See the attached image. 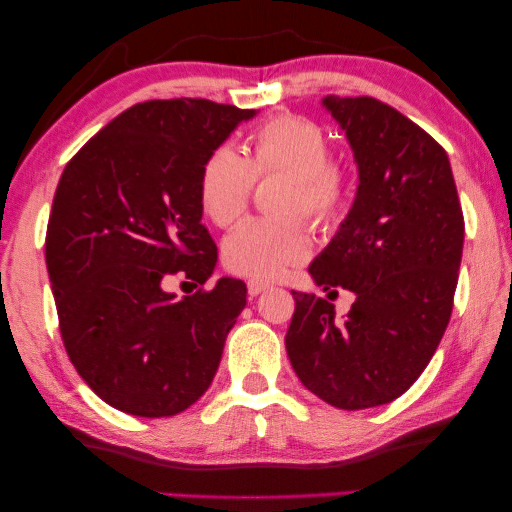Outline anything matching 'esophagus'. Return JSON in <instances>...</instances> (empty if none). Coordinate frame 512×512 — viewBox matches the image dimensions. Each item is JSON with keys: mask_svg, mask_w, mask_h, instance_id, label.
Here are the masks:
<instances>
[{"mask_svg": "<svg viewBox=\"0 0 512 512\" xmlns=\"http://www.w3.org/2000/svg\"><path fill=\"white\" fill-rule=\"evenodd\" d=\"M267 288H270V283H265V281H256V279L247 281V292H249V297H258V295H261V292H265Z\"/></svg>", "mask_w": 512, "mask_h": 512, "instance_id": "34e87169", "label": "esophagus"}]
</instances>
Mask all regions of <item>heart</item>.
<instances>
[{
	"label": "heart",
	"mask_w": 512,
	"mask_h": 512,
	"mask_svg": "<svg viewBox=\"0 0 512 512\" xmlns=\"http://www.w3.org/2000/svg\"><path fill=\"white\" fill-rule=\"evenodd\" d=\"M331 140L320 124L301 115H279L263 122L249 138L247 158L229 145L215 147L199 172V206L215 226H231L247 211L256 179L286 174L276 211L290 215L254 217L242 222L222 245L224 265L251 279L272 281L306 261L313 236L299 215L331 226L351 204L345 167L331 161Z\"/></svg>",
	"instance_id": "heart-1"
}]
</instances>
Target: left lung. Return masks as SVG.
I'll return each instance as SVG.
<instances>
[{"mask_svg":"<svg viewBox=\"0 0 512 512\" xmlns=\"http://www.w3.org/2000/svg\"><path fill=\"white\" fill-rule=\"evenodd\" d=\"M354 149L358 190L347 220L308 272L356 301L335 320L331 301L295 292L286 333L299 381L342 410L395 401L429 365L449 324L465 220L447 152L374 97H324Z\"/></svg>","mask_w":512,"mask_h":512,"instance_id":"8db88e82","label":"left lung"}]
</instances>
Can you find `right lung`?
I'll return each instance as SVG.
<instances>
[{"label":"right lung","instance_id":"add662e5","mask_svg":"<svg viewBox=\"0 0 512 512\" xmlns=\"http://www.w3.org/2000/svg\"><path fill=\"white\" fill-rule=\"evenodd\" d=\"M254 111L208 99H152L95 133L58 181L45 261L67 356L122 413L170 417L211 385L247 286L174 299V274L204 286L217 247L201 224L206 156Z\"/></svg>","mask_w":512,"mask_h":512}]
</instances>
